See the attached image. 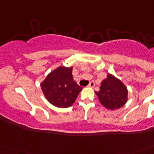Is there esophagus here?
<instances>
[{
  "label": "esophagus",
  "mask_w": 154,
  "mask_h": 154,
  "mask_svg": "<svg viewBox=\"0 0 154 154\" xmlns=\"http://www.w3.org/2000/svg\"><path fill=\"white\" fill-rule=\"evenodd\" d=\"M94 85H95V83H94V82H89V87H90V88H94Z\"/></svg>",
  "instance_id": "obj_1"
}]
</instances>
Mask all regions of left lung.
<instances>
[{"instance_id": "1", "label": "left lung", "mask_w": 154, "mask_h": 154, "mask_svg": "<svg viewBox=\"0 0 154 154\" xmlns=\"http://www.w3.org/2000/svg\"><path fill=\"white\" fill-rule=\"evenodd\" d=\"M96 94L103 106L113 110L122 107L126 103L128 91L120 80L108 74L107 78L101 82L100 90L96 92Z\"/></svg>"}]
</instances>
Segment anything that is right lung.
Wrapping results in <instances>:
<instances>
[{"mask_svg": "<svg viewBox=\"0 0 154 154\" xmlns=\"http://www.w3.org/2000/svg\"><path fill=\"white\" fill-rule=\"evenodd\" d=\"M72 69L64 66L56 69L41 85L47 100L57 107L71 106L82 91V87L72 78Z\"/></svg>", "mask_w": 154, "mask_h": 154, "instance_id": "1", "label": "right lung"}]
</instances>
